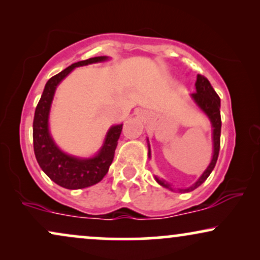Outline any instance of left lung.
Masks as SVG:
<instances>
[{
  "mask_svg": "<svg viewBox=\"0 0 260 260\" xmlns=\"http://www.w3.org/2000/svg\"><path fill=\"white\" fill-rule=\"evenodd\" d=\"M196 92L192 93L191 96L195 100L196 104L199 105V108L207 115L209 120L212 122V127H213V157L207 170L203 172V174L199 178L198 181L195 184H192L191 186L187 187V189H178L179 192H189L195 190L196 187H199L201 184L205 181L211 174V172L213 171L215 164H217L218 155H219V149H220V129H221V118H220V98L218 96L213 87L211 86L209 81L206 79L202 75H198V79L195 82ZM150 145H149V157H150ZM156 181H157L160 185L164 187H167L173 191L171 185L168 183H166L165 180H160L157 177H155Z\"/></svg>",
  "mask_w": 260,
  "mask_h": 260,
  "instance_id": "left-lung-1",
  "label": "left lung"
}]
</instances>
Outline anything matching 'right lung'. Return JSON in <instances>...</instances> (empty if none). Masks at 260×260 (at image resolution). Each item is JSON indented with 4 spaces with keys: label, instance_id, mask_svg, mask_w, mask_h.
Wrapping results in <instances>:
<instances>
[{
    "label": "right lung",
    "instance_id": "1",
    "mask_svg": "<svg viewBox=\"0 0 260 260\" xmlns=\"http://www.w3.org/2000/svg\"><path fill=\"white\" fill-rule=\"evenodd\" d=\"M108 57H94L74 62L61 73L51 77L47 81L39 104L36 106L32 124L34 151L36 160L47 176L65 189L75 190L92 186L105 177L114 160L115 150L123 124L112 126L109 129L104 145L94 157L77 158L65 154L53 142L48 129V115L55 88L75 68L104 61Z\"/></svg>",
    "mask_w": 260,
    "mask_h": 260
}]
</instances>
